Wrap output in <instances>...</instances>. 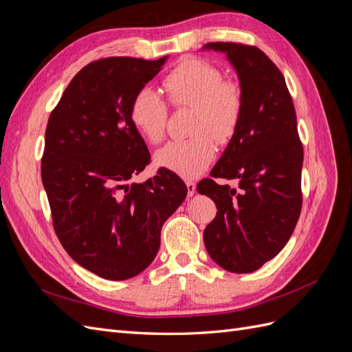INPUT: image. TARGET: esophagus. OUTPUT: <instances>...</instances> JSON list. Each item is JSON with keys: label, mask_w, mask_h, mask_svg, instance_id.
<instances>
[{"label": "esophagus", "mask_w": 352, "mask_h": 352, "mask_svg": "<svg viewBox=\"0 0 352 352\" xmlns=\"http://www.w3.org/2000/svg\"><path fill=\"white\" fill-rule=\"evenodd\" d=\"M186 188H188V197H192L195 194L197 185L192 182V180H186Z\"/></svg>", "instance_id": "esophagus-1"}]
</instances>
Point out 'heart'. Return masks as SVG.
<instances>
[{"instance_id":"1","label":"heart","mask_w":352,"mask_h":352,"mask_svg":"<svg viewBox=\"0 0 352 352\" xmlns=\"http://www.w3.org/2000/svg\"><path fill=\"white\" fill-rule=\"evenodd\" d=\"M168 102L175 109H192L186 141L166 144L155 153L158 167L185 179L199 176L216 157V142L225 145L233 140L243 113L242 87L233 79H223L221 70L210 61L189 57L179 63L163 80ZM136 131L148 142L164 138L168 107L151 87L133 95L129 110Z\"/></svg>"}]
</instances>
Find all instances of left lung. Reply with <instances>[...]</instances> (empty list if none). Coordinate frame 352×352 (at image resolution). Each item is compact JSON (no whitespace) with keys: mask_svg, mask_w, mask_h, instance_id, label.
<instances>
[{"mask_svg":"<svg viewBox=\"0 0 352 352\" xmlns=\"http://www.w3.org/2000/svg\"><path fill=\"white\" fill-rule=\"evenodd\" d=\"M204 48L225 52L243 92L238 132L211 177L197 185L217 207L204 243L220 267L251 273L282 251L300 219L302 144L283 74L260 48L236 42ZM216 178L236 179L239 189L219 186Z\"/></svg>","mask_w":352,"mask_h":352,"instance_id":"obj_1","label":"left lung"}]
</instances>
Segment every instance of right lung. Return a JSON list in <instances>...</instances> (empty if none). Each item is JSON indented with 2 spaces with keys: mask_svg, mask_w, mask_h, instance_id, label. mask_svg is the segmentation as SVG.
<instances>
[{
  "mask_svg": "<svg viewBox=\"0 0 352 352\" xmlns=\"http://www.w3.org/2000/svg\"><path fill=\"white\" fill-rule=\"evenodd\" d=\"M166 58L89 63L48 119L41 176L52 226L74 261L109 280L131 279L151 264L164 221L186 198L184 180L167 168L129 184L151 162L131 102Z\"/></svg>",
  "mask_w": 352,
  "mask_h": 352,
  "instance_id": "right-lung-1",
  "label": "right lung"
}]
</instances>
